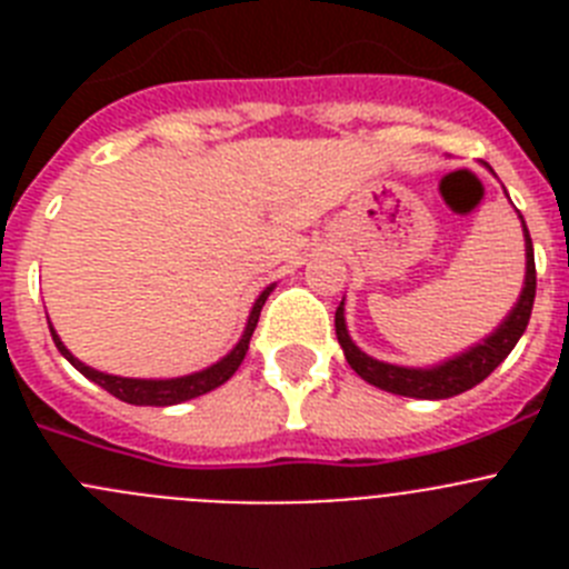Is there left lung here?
<instances>
[{"label": "left lung", "instance_id": "left-lung-1", "mask_svg": "<svg viewBox=\"0 0 569 569\" xmlns=\"http://www.w3.org/2000/svg\"><path fill=\"white\" fill-rule=\"evenodd\" d=\"M521 228H525L527 264L519 301L512 305V310L505 316V321H501L499 328L492 330L490 336H485L479 345L467 347L465 353L430 367H405L390 365V361H379L373 359V356H367L365 350L350 339L345 321V299H341V305L336 308V336H339V345L341 350H345L347 365L353 367L356 373H359L367 385L387 390V393L407 396V399H450V396L465 393V390L476 387L479 381H485L487 376L510 356L512 347L519 345L521 333L527 330V321H530L532 313V299H536V259H532V239L525 219H521Z\"/></svg>", "mask_w": 569, "mask_h": 569}]
</instances>
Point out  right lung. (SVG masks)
Here are the masks:
<instances>
[{
    "label": "right lung",
    "instance_id": "obj_1",
    "mask_svg": "<svg viewBox=\"0 0 569 569\" xmlns=\"http://www.w3.org/2000/svg\"><path fill=\"white\" fill-rule=\"evenodd\" d=\"M273 288L276 284L264 288L259 293V299L253 301V308H250V316H248V325H244V333H241V339L236 341V347L230 350L228 356H222V359L213 361V365L204 367V370H196V373H188V376H173V379H128V376L102 373V370H97V367H88L84 361H79L77 356L70 353L68 347H64V341L57 336V330H53V325H50V321L48 325H50V336H53V345L59 347V353H62L70 365L77 367L84 379H90L93 385H99L102 390H108V393L116 396V399L128 401V405L170 407V405H182V401L196 399V396L210 393V390L222 387L224 381H228L230 376L239 370L241 359H244V353H248L250 336H253L261 308H264L268 296L273 293Z\"/></svg>",
    "mask_w": 569,
    "mask_h": 569
}]
</instances>
